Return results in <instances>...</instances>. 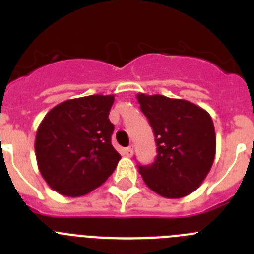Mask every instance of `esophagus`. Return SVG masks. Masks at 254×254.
<instances>
[{
    "label": "esophagus",
    "instance_id": "1",
    "mask_svg": "<svg viewBox=\"0 0 254 254\" xmlns=\"http://www.w3.org/2000/svg\"><path fill=\"white\" fill-rule=\"evenodd\" d=\"M126 154L128 155V156H131L132 154H133V146H128L127 149H126Z\"/></svg>",
    "mask_w": 254,
    "mask_h": 254
}]
</instances>
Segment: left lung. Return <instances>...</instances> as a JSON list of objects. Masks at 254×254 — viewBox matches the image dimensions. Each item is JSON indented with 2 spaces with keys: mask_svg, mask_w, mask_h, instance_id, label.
Masks as SVG:
<instances>
[{
  "mask_svg": "<svg viewBox=\"0 0 254 254\" xmlns=\"http://www.w3.org/2000/svg\"><path fill=\"white\" fill-rule=\"evenodd\" d=\"M156 142V159L138 167L145 185L165 198H181L196 190L207 177L216 152L212 118L198 105L164 95L137 94Z\"/></svg>",
  "mask_w": 254,
  "mask_h": 254,
  "instance_id": "obj_1",
  "label": "left lung"
}]
</instances>
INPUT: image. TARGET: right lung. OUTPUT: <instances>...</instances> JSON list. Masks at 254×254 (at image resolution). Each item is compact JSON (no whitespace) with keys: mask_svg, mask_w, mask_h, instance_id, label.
Returning <instances> with one entry per match:
<instances>
[{"mask_svg":"<svg viewBox=\"0 0 254 254\" xmlns=\"http://www.w3.org/2000/svg\"><path fill=\"white\" fill-rule=\"evenodd\" d=\"M114 95H89L62 102L40 122L35 156L47 185L62 196L81 197L102 186L121 155L111 143L108 116Z\"/></svg>","mask_w":254,"mask_h":254,"instance_id":"add662e5","label":"right lung"}]
</instances>
